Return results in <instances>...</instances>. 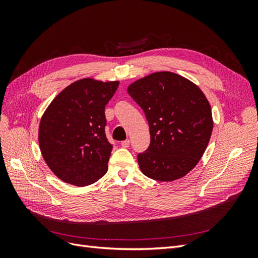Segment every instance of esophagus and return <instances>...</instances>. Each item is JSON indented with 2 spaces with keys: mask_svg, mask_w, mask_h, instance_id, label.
I'll list each match as a JSON object with an SVG mask.
<instances>
[{
  "mask_svg": "<svg viewBox=\"0 0 258 258\" xmlns=\"http://www.w3.org/2000/svg\"><path fill=\"white\" fill-rule=\"evenodd\" d=\"M129 145H130V140H124V141H122L121 142V146L122 147H129Z\"/></svg>",
  "mask_w": 258,
  "mask_h": 258,
  "instance_id": "34e87169",
  "label": "esophagus"
}]
</instances>
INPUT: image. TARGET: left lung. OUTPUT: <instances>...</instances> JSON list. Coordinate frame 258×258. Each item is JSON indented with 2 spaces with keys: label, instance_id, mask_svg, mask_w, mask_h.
<instances>
[{
  "label": "left lung",
  "instance_id": "left-lung-1",
  "mask_svg": "<svg viewBox=\"0 0 258 258\" xmlns=\"http://www.w3.org/2000/svg\"><path fill=\"white\" fill-rule=\"evenodd\" d=\"M127 91L150 126L151 144L138 155L143 174L161 182L185 176L201 159L212 135V111L205 93L167 71L142 77Z\"/></svg>",
  "mask_w": 258,
  "mask_h": 258
}]
</instances>
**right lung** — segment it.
<instances>
[{"label": "right lung", "instance_id": "add662e5", "mask_svg": "<svg viewBox=\"0 0 258 258\" xmlns=\"http://www.w3.org/2000/svg\"><path fill=\"white\" fill-rule=\"evenodd\" d=\"M118 85V81H76L46 108L38 143L45 162L61 181L87 186L106 173L113 146L105 136L104 110Z\"/></svg>", "mask_w": 258, "mask_h": 258}]
</instances>
